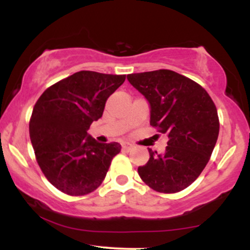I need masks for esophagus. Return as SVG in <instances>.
I'll use <instances>...</instances> for the list:
<instances>
[{"label": "esophagus", "mask_w": 250, "mask_h": 250, "mask_svg": "<svg viewBox=\"0 0 250 250\" xmlns=\"http://www.w3.org/2000/svg\"><path fill=\"white\" fill-rule=\"evenodd\" d=\"M122 148L125 149V150H131V149L134 148V146L129 145V143H125V145H122Z\"/></svg>", "instance_id": "34e87169"}]
</instances>
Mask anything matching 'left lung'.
<instances>
[{"instance_id": "left-lung-1", "label": "left lung", "mask_w": 250, "mask_h": 250, "mask_svg": "<svg viewBox=\"0 0 250 250\" xmlns=\"http://www.w3.org/2000/svg\"><path fill=\"white\" fill-rule=\"evenodd\" d=\"M127 79L149 102L150 125L169 139L165 153L148 149L150 157L137 169L140 177L160 193L183 190L202 173L216 145L220 122L213 100L199 83L173 70Z\"/></svg>"}]
</instances>
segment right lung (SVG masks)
<instances>
[{
	"label": "right lung",
	"instance_id": "right-lung-1",
	"mask_svg": "<svg viewBox=\"0 0 250 250\" xmlns=\"http://www.w3.org/2000/svg\"><path fill=\"white\" fill-rule=\"evenodd\" d=\"M125 80V75L82 70L45 89L34 105L29 134L36 161L62 193L80 196L95 190L121 150L117 142L99 143L88 129Z\"/></svg>",
	"mask_w": 250,
	"mask_h": 250
}]
</instances>
